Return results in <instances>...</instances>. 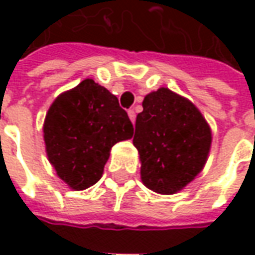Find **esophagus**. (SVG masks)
<instances>
[{
	"label": "esophagus",
	"mask_w": 255,
	"mask_h": 255,
	"mask_svg": "<svg viewBox=\"0 0 255 255\" xmlns=\"http://www.w3.org/2000/svg\"><path fill=\"white\" fill-rule=\"evenodd\" d=\"M128 115H129V118H130L132 123L136 122V112H134L133 109H129V111H128Z\"/></svg>",
	"instance_id": "esophagus-1"
}]
</instances>
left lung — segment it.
<instances>
[{
	"mask_svg": "<svg viewBox=\"0 0 255 255\" xmlns=\"http://www.w3.org/2000/svg\"><path fill=\"white\" fill-rule=\"evenodd\" d=\"M133 144L140 157L143 184L174 194L203 170L211 146V129L193 103L167 88L143 99Z\"/></svg>",
	"mask_w": 255,
	"mask_h": 255,
	"instance_id": "left-lung-1",
	"label": "left lung"
}]
</instances>
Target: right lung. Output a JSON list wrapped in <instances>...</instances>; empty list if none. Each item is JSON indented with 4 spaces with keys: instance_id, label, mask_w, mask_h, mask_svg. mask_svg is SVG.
I'll return each instance as SVG.
<instances>
[{
    "instance_id": "obj_1",
    "label": "right lung",
    "mask_w": 255,
    "mask_h": 255,
    "mask_svg": "<svg viewBox=\"0 0 255 255\" xmlns=\"http://www.w3.org/2000/svg\"><path fill=\"white\" fill-rule=\"evenodd\" d=\"M132 136L133 125L118 98L93 79L61 93L44 122L48 160L74 190L99 180L113 144Z\"/></svg>"
}]
</instances>
